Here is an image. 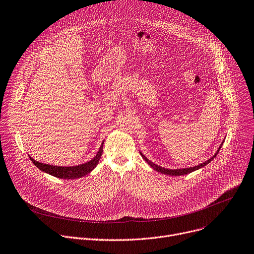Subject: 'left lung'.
<instances>
[{
    "label": "left lung",
    "instance_id": "8db88e82",
    "mask_svg": "<svg viewBox=\"0 0 254 254\" xmlns=\"http://www.w3.org/2000/svg\"><path fill=\"white\" fill-rule=\"evenodd\" d=\"M223 142H224V141H223ZM223 142H222V144L220 145V147L218 148L217 152L214 153L213 157H211L209 160H207L206 162H204V163H202V164H199V165H197V166L190 167V168H184V169H175V170H172V169H165V168H163V167H161V166H158V165L153 164L152 162H150V161L145 157V155L142 154L141 152H140V154H141V157L144 159V161H145L153 170H155L157 172H160V173L166 174V175H170V176H183V175H187V174H189V173H191V172L196 171V170H198V169H200V168L206 166L208 163H210L214 158L217 157V154L219 153V151H220V149H221V147H222V145H223Z\"/></svg>",
    "mask_w": 254,
    "mask_h": 254
}]
</instances>
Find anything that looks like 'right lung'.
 Masks as SVG:
<instances>
[{
    "instance_id": "add662e5",
    "label": "right lung",
    "mask_w": 254,
    "mask_h": 254,
    "mask_svg": "<svg viewBox=\"0 0 254 254\" xmlns=\"http://www.w3.org/2000/svg\"><path fill=\"white\" fill-rule=\"evenodd\" d=\"M103 146L104 142L102 143L99 151L95 154V157L82 165H78V166H72V167H59V166H53V165H48V164H43L40 162L34 161L31 157L29 159L31 162L36 166V168L40 169L41 171L48 173L54 177L60 178V179H77V178H81L85 175L89 174L95 167L99 164V161L103 154Z\"/></svg>"
}]
</instances>
